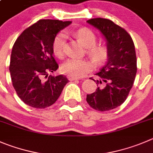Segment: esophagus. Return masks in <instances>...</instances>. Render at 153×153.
I'll return each instance as SVG.
<instances>
[{
  "instance_id": "esophagus-1",
  "label": "esophagus",
  "mask_w": 153,
  "mask_h": 153,
  "mask_svg": "<svg viewBox=\"0 0 153 153\" xmlns=\"http://www.w3.org/2000/svg\"><path fill=\"white\" fill-rule=\"evenodd\" d=\"M67 78H68V79L69 80V81H75V80H78V78L70 76V75H68V77H67Z\"/></svg>"
}]
</instances>
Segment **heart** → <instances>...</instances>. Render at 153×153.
I'll use <instances>...</instances> for the list:
<instances>
[{
	"mask_svg": "<svg viewBox=\"0 0 153 153\" xmlns=\"http://www.w3.org/2000/svg\"><path fill=\"white\" fill-rule=\"evenodd\" d=\"M83 46L87 48V53L97 65H101L108 58L109 49L104 44H96L97 38L94 31L88 28H81L70 32ZM66 35L60 32L54 38L53 41V51L58 57L64 55ZM94 64L88 59H68L62 65V71L74 78H81L93 69Z\"/></svg>",
	"mask_w": 153,
	"mask_h": 153,
	"instance_id": "1",
	"label": "heart"
}]
</instances>
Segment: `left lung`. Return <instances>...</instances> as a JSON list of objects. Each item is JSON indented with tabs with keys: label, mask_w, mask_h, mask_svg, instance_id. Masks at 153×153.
<instances>
[{
	"label": "left lung",
	"mask_w": 153,
	"mask_h": 153,
	"mask_svg": "<svg viewBox=\"0 0 153 153\" xmlns=\"http://www.w3.org/2000/svg\"><path fill=\"white\" fill-rule=\"evenodd\" d=\"M87 22L100 31L109 49L106 63L96 73L99 80L91 78L97 82V88L87 94V102L96 110L109 111L126 100L134 85L137 69L134 44L123 28L109 19L95 18Z\"/></svg>",
	"instance_id": "1"
}]
</instances>
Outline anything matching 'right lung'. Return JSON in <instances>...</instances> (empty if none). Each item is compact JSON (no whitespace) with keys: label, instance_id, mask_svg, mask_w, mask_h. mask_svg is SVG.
<instances>
[{"label":"right lung","instance_id":"1","mask_svg":"<svg viewBox=\"0 0 153 153\" xmlns=\"http://www.w3.org/2000/svg\"><path fill=\"white\" fill-rule=\"evenodd\" d=\"M70 21L40 19L22 31L13 47L10 72L17 95L25 104L44 109L54 103L68 82L65 75H50L59 65L53 56L54 38Z\"/></svg>","mask_w":153,"mask_h":153}]
</instances>
